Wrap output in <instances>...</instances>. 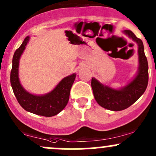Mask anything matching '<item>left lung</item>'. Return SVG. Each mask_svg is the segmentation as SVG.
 <instances>
[{
    "instance_id": "left-lung-1",
    "label": "left lung",
    "mask_w": 156,
    "mask_h": 156,
    "mask_svg": "<svg viewBox=\"0 0 156 156\" xmlns=\"http://www.w3.org/2000/svg\"><path fill=\"white\" fill-rule=\"evenodd\" d=\"M124 32L138 45L139 70L137 76L129 84L120 90L105 86L94 78L91 80L92 90L96 101L102 107L112 111H121L132 105L144 93L148 85V62L143 42L131 30H127Z\"/></svg>"
}]
</instances>
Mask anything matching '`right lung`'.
Here are the masks:
<instances>
[{"instance_id": "obj_1", "label": "right lung", "mask_w": 156, "mask_h": 156, "mask_svg": "<svg viewBox=\"0 0 156 156\" xmlns=\"http://www.w3.org/2000/svg\"><path fill=\"white\" fill-rule=\"evenodd\" d=\"M29 36L24 38L21 46L15 51L12 58V67L10 73V83L18 103L26 111L44 117H52L59 113L68 104L70 91L76 74L65 77L51 92L42 96L28 93L20 84L18 79L19 59L29 41Z\"/></svg>"}]
</instances>
